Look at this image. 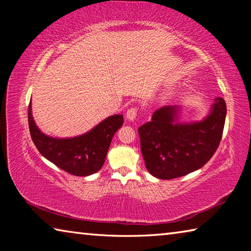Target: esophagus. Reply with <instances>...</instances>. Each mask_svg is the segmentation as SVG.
<instances>
[{
  "instance_id": "esophagus-1",
  "label": "esophagus",
  "mask_w": 251,
  "mask_h": 251,
  "mask_svg": "<svg viewBox=\"0 0 251 251\" xmlns=\"http://www.w3.org/2000/svg\"><path fill=\"white\" fill-rule=\"evenodd\" d=\"M137 114H138V109L136 107H131L128 110H127L126 113V118L128 121H134L136 117H137Z\"/></svg>"
}]
</instances>
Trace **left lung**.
Listing matches in <instances>:
<instances>
[{"instance_id": "8db88e82", "label": "left lung", "mask_w": 251, "mask_h": 251, "mask_svg": "<svg viewBox=\"0 0 251 251\" xmlns=\"http://www.w3.org/2000/svg\"><path fill=\"white\" fill-rule=\"evenodd\" d=\"M226 113L222 97L215 100L207 118L194 124L175 123L176 106L155 110L151 121L138 128L147 171L159 179H173L201 168L222 141Z\"/></svg>"}]
</instances>
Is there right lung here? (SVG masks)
I'll use <instances>...</instances> for the list:
<instances>
[{
    "instance_id": "right-lung-1",
    "label": "right lung",
    "mask_w": 251,
    "mask_h": 251,
    "mask_svg": "<svg viewBox=\"0 0 251 251\" xmlns=\"http://www.w3.org/2000/svg\"><path fill=\"white\" fill-rule=\"evenodd\" d=\"M28 128L32 141L46 159L74 176H88L104 165L114 134L121 128L123 115L106 118L88 133L74 138H53L37 128L28 105Z\"/></svg>"
}]
</instances>
